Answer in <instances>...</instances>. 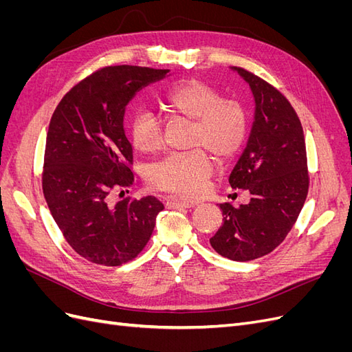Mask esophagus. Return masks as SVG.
<instances>
[{
  "mask_svg": "<svg viewBox=\"0 0 352 352\" xmlns=\"http://www.w3.org/2000/svg\"><path fill=\"white\" fill-rule=\"evenodd\" d=\"M166 207L167 208H173V210H180V208H192L194 204H190V202L176 201V199H167Z\"/></svg>",
  "mask_w": 352,
  "mask_h": 352,
  "instance_id": "esophagus-1",
  "label": "esophagus"
}]
</instances>
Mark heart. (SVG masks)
Instances as JSON below:
<instances>
[{
	"label": "heart",
	"mask_w": 352,
	"mask_h": 352,
	"mask_svg": "<svg viewBox=\"0 0 352 352\" xmlns=\"http://www.w3.org/2000/svg\"><path fill=\"white\" fill-rule=\"evenodd\" d=\"M162 102L170 116L192 122L189 146L201 148L168 155L151 166L146 182L151 189L176 198H198L214 170L211 157L202 148L220 162L235 157L248 138V110L241 101L223 98L217 88L198 79L175 85L163 95ZM129 138L135 150L144 154H155L164 145L162 123L148 110H138L132 116Z\"/></svg>",
	"instance_id": "heart-1"
}]
</instances>
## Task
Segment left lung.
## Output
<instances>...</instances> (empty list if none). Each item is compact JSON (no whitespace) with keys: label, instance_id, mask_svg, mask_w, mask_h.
<instances>
[{"label":"left lung","instance_id":"obj_1","mask_svg":"<svg viewBox=\"0 0 352 352\" xmlns=\"http://www.w3.org/2000/svg\"><path fill=\"white\" fill-rule=\"evenodd\" d=\"M235 70L250 83L255 117L229 184L250 194V202L220 204L223 223L210 243L221 257L251 261L283 242L300 216L310 177L302 126L291 102L254 73Z\"/></svg>","mask_w":352,"mask_h":352}]
</instances>
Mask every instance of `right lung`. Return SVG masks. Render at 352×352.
Here are the masks:
<instances>
[{
    "instance_id": "obj_1",
    "label": "right lung",
    "mask_w": 352,
    "mask_h": 352,
    "mask_svg": "<svg viewBox=\"0 0 352 352\" xmlns=\"http://www.w3.org/2000/svg\"><path fill=\"white\" fill-rule=\"evenodd\" d=\"M168 72L102 67L74 85L51 117L42 190L66 242L91 263L114 267L133 260L164 208L154 197L113 204L111 195L133 184V151L123 129L126 105Z\"/></svg>"
}]
</instances>
